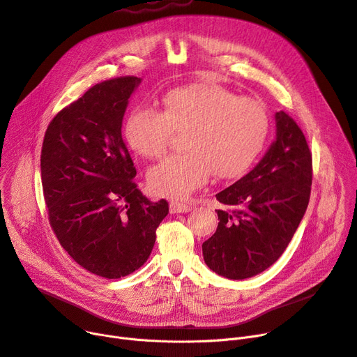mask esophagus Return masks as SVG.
Listing matches in <instances>:
<instances>
[{"label": "esophagus", "instance_id": "1", "mask_svg": "<svg viewBox=\"0 0 357 357\" xmlns=\"http://www.w3.org/2000/svg\"><path fill=\"white\" fill-rule=\"evenodd\" d=\"M192 210V205L183 202H171L169 204V211L171 214H186Z\"/></svg>", "mask_w": 357, "mask_h": 357}]
</instances>
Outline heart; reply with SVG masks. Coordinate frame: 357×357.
<instances>
[{"label": "heart", "instance_id": "heart-1", "mask_svg": "<svg viewBox=\"0 0 357 357\" xmlns=\"http://www.w3.org/2000/svg\"><path fill=\"white\" fill-rule=\"evenodd\" d=\"M163 111L136 107L124 124L128 147L142 158L163 155L172 130H183L185 152L166 158L147 174L155 195L183 199L208 179L245 174L268 136L269 117L257 100L238 98L220 85L191 84L162 98Z\"/></svg>", "mask_w": 357, "mask_h": 357}]
</instances>
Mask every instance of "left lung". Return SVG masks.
<instances>
[{
  "mask_svg": "<svg viewBox=\"0 0 357 357\" xmlns=\"http://www.w3.org/2000/svg\"><path fill=\"white\" fill-rule=\"evenodd\" d=\"M276 137L252 171L218 192L217 231L202 245L207 266L227 279L264 272L280 257L310 201L312 159L305 136L284 111Z\"/></svg>",
  "mask_w": 357,
  "mask_h": 357,
  "instance_id": "1",
  "label": "left lung"
}]
</instances>
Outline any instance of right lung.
<instances>
[{"label": "right lung", "mask_w": 357, "mask_h": 357, "mask_svg": "<svg viewBox=\"0 0 357 357\" xmlns=\"http://www.w3.org/2000/svg\"><path fill=\"white\" fill-rule=\"evenodd\" d=\"M142 79L123 77L89 88L58 112L45 135L40 171L50 226L88 272L119 279L149 259L165 199L149 201L135 182L123 117Z\"/></svg>", "instance_id": "add662e5"}]
</instances>
